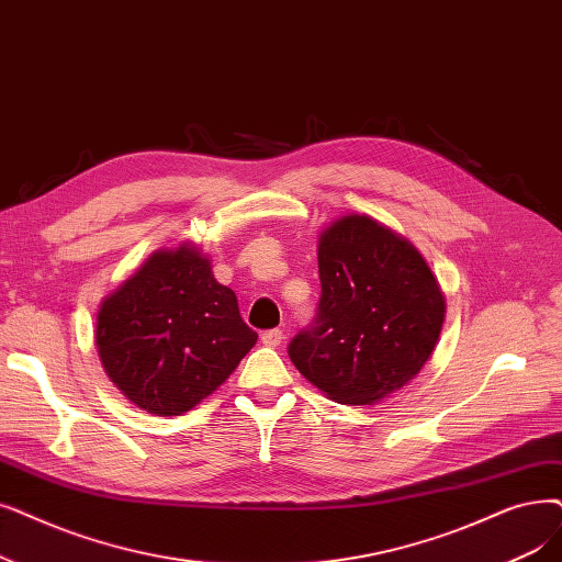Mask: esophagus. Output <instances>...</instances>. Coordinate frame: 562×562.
Here are the masks:
<instances>
[{"mask_svg":"<svg viewBox=\"0 0 562 562\" xmlns=\"http://www.w3.org/2000/svg\"><path fill=\"white\" fill-rule=\"evenodd\" d=\"M282 339H284V335H282V330H266V333H261V345H266V347H280L282 345Z\"/></svg>","mask_w":562,"mask_h":562,"instance_id":"34e87169","label":"esophagus"}]
</instances>
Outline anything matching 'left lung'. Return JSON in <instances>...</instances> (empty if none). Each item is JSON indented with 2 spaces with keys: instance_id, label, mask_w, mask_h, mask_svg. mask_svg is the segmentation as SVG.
<instances>
[{
  "instance_id": "left-lung-1",
  "label": "left lung",
  "mask_w": 562,
  "mask_h": 562,
  "mask_svg": "<svg viewBox=\"0 0 562 562\" xmlns=\"http://www.w3.org/2000/svg\"><path fill=\"white\" fill-rule=\"evenodd\" d=\"M316 322L289 345L296 370L339 404H376L416 379L436 349L446 296L413 243L368 213L322 234Z\"/></svg>"
}]
</instances>
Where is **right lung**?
<instances>
[{
  "mask_svg": "<svg viewBox=\"0 0 562 562\" xmlns=\"http://www.w3.org/2000/svg\"><path fill=\"white\" fill-rule=\"evenodd\" d=\"M255 345L236 294L188 240L149 255L95 314L105 374L137 408L162 418L215 393Z\"/></svg>",
  "mask_w": 562,
  "mask_h": 562,
  "instance_id": "right-lung-1",
  "label": "right lung"
}]
</instances>
